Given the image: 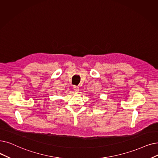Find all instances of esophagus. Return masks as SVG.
Wrapping results in <instances>:
<instances>
[{"mask_svg": "<svg viewBox=\"0 0 158 158\" xmlns=\"http://www.w3.org/2000/svg\"><path fill=\"white\" fill-rule=\"evenodd\" d=\"M73 90H74L75 92H79V87L77 86H73Z\"/></svg>", "mask_w": 158, "mask_h": 158, "instance_id": "esophagus-1", "label": "esophagus"}]
</instances>
